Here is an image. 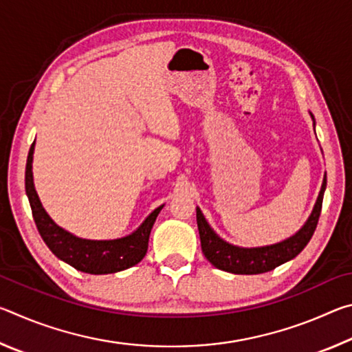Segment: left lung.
<instances>
[{
	"instance_id": "1",
	"label": "left lung",
	"mask_w": 352,
	"mask_h": 352,
	"mask_svg": "<svg viewBox=\"0 0 352 352\" xmlns=\"http://www.w3.org/2000/svg\"><path fill=\"white\" fill-rule=\"evenodd\" d=\"M314 126L315 119L311 111ZM326 189V174L321 183L320 194L315 201L314 210L311 216L296 231L294 236L287 237L278 243H272V245L264 247H237L233 243L223 241L216 231L211 228L208 223L204 212L197 206V226L200 234V243L201 252H204L205 258L211 262V264L219 270L234 273V275H259V273L270 272L276 269L284 262L292 261L295 256L302 252V248L307 245L311 241L315 228H317L318 217L321 212V204H323V195Z\"/></svg>"
}]
</instances>
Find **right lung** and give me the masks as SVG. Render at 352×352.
<instances>
[{
	"instance_id": "obj_1",
	"label": "right lung",
	"mask_w": 352,
	"mask_h": 352,
	"mask_svg": "<svg viewBox=\"0 0 352 352\" xmlns=\"http://www.w3.org/2000/svg\"><path fill=\"white\" fill-rule=\"evenodd\" d=\"M34 148L35 141L32 142L31 148H29L26 162V195L29 204H31L35 225H37L38 233L47 248L58 259L74 267L76 270L90 273V275H109V273L122 272L141 262L147 253L148 236H151L152 226L164 205L155 208L144 219V222L133 233L127 236L105 241L83 239V237L76 236L62 228V226H58L50 217V214L46 212L43 205H41L37 190H35L34 186Z\"/></svg>"
}]
</instances>
